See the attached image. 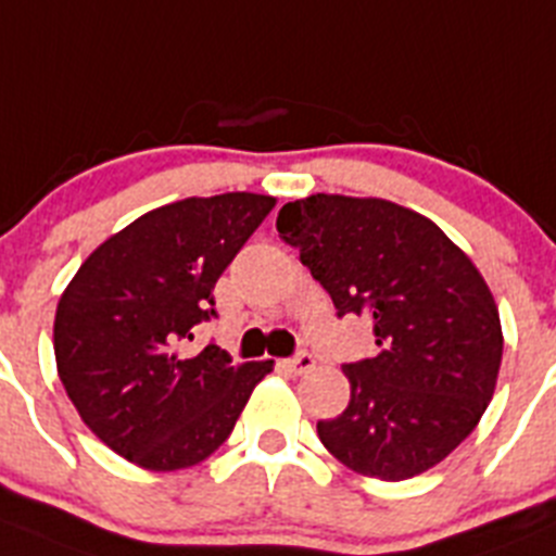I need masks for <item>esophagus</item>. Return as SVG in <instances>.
<instances>
[{
    "label": "esophagus",
    "mask_w": 556,
    "mask_h": 556,
    "mask_svg": "<svg viewBox=\"0 0 556 556\" xmlns=\"http://www.w3.org/2000/svg\"><path fill=\"white\" fill-rule=\"evenodd\" d=\"M314 366H316V361L311 357L308 352H300V354H294L292 361H287V368L292 374H308V371H314Z\"/></svg>",
    "instance_id": "1"
}]
</instances>
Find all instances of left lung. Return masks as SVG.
<instances>
[{
  "label": "left lung",
  "instance_id": "obj_1",
  "mask_svg": "<svg viewBox=\"0 0 556 556\" xmlns=\"http://www.w3.org/2000/svg\"><path fill=\"white\" fill-rule=\"evenodd\" d=\"M275 226L338 316H374L379 354L343 366L352 395L316 422L321 445L366 478L437 467L475 431L500 377V311L480 269L433 220L388 199L305 195Z\"/></svg>",
  "mask_w": 556,
  "mask_h": 556
}]
</instances>
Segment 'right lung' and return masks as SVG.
<instances>
[{"label":"right lung","mask_w":556,"mask_h":556,"mask_svg":"<svg viewBox=\"0 0 556 556\" xmlns=\"http://www.w3.org/2000/svg\"><path fill=\"white\" fill-rule=\"evenodd\" d=\"M273 195H190L150 210L94 248L62 292L56 371L89 431L152 472L213 456L273 361L231 366L193 327L215 316L213 289Z\"/></svg>","instance_id":"add662e5"}]
</instances>
